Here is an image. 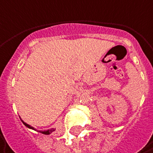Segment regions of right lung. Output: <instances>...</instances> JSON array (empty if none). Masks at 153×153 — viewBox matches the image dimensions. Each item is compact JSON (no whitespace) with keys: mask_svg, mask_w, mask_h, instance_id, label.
<instances>
[{"mask_svg":"<svg viewBox=\"0 0 153 153\" xmlns=\"http://www.w3.org/2000/svg\"><path fill=\"white\" fill-rule=\"evenodd\" d=\"M21 121H22V123L25 125L27 128H30V129H34V130H36L33 127H31V126H30L29 124H27L26 123H25L22 119H21ZM54 130H55V128H50V129H48V130H38V131H39V132H40V133H42V134H44V135H50V134H51L52 132H53Z\"/></svg>","mask_w":153,"mask_h":153,"instance_id":"add662e5","label":"right lung"}]
</instances>
